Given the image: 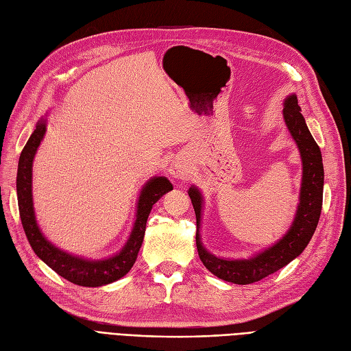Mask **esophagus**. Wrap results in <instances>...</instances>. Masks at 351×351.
Segmentation results:
<instances>
[{"instance_id": "obj_1", "label": "esophagus", "mask_w": 351, "mask_h": 351, "mask_svg": "<svg viewBox=\"0 0 351 351\" xmlns=\"http://www.w3.org/2000/svg\"><path fill=\"white\" fill-rule=\"evenodd\" d=\"M168 173H170V176L178 181L187 180L189 167L184 161H181L180 158H176V160H173L170 167H168Z\"/></svg>"}]
</instances>
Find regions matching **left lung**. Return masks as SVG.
<instances>
[{
    "mask_svg": "<svg viewBox=\"0 0 351 351\" xmlns=\"http://www.w3.org/2000/svg\"><path fill=\"white\" fill-rule=\"evenodd\" d=\"M283 116L286 126L298 143L304 165L300 187V203L292 228L287 234L269 250L257 254L250 260H223L209 254L202 245L199 226L202 212V196L196 187H190L189 196L196 213V245L199 257L210 273L222 280L235 285L256 283L264 277L280 270L286 264L295 260L305 250L315 232L322 209V189H324V165L319 147L305 123L300 113L296 95H289L285 101Z\"/></svg>",
    "mask_w": 351,
    "mask_h": 351,
    "instance_id": "obj_1",
    "label": "left lung"
}]
</instances>
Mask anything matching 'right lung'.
Masks as SVG:
<instances>
[{"label":"right lung","instance_id":"right-lung-1","mask_svg":"<svg viewBox=\"0 0 351 351\" xmlns=\"http://www.w3.org/2000/svg\"><path fill=\"white\" fill-rule=\"evenodd\" d=\"M46 132L45 122H39L36 129L29 138L27 143L24 145L19 160L17 170V200H19V212L21 217V225L33 251L38 254V257L43 260L49 267L62 276L68 282L86 286V287H97L108 285L123 277L135 264L139 248L142 245L145 228L149 212L154 204L158 202L165 193L173 190V184L165 177L151 178L141 191L138 200V213L134 231L130 234L126 245L117 256L107 258L88 261L72 257L69 254L58 250L47 241L36 223L34 210H33V199H32V165L34 154L38 151L40 141Z\"/></svg>","mask_w":351,"mask_h":351}]
</instances>
